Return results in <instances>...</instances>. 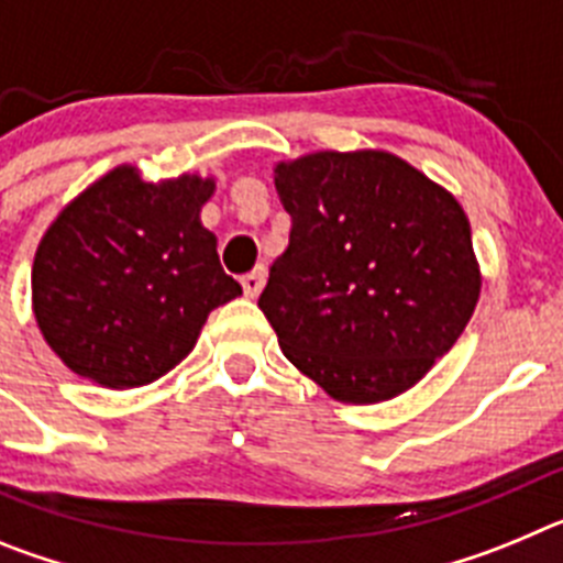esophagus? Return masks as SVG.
Wrapping results in <instances>:
<instances>
[{
  "mask_svg": "<svg viewBox=\"0 0 563 563\" xmlns=\"http://www.w3.org/2000/svg\"><path fill=\"white\" fill-rule=\"evenodd\" d=\"M262 287H265V267H253L247 276H242V290L247 298H256Z\"/></svg>",
  "mask_w": 563,
  "mask_h": 563,
  "instance_id": "esophagus-1",
  "label": "esophagus"
}]
</instances>
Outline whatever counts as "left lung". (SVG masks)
Listing matches in <instances>:
<instances>
[{"mask_svg": "<svg viewBox=\"0 0 563 563\" xmlns=\"http://www.w3.org/2000/svg\"><path fill=\"white\" fill-rule=\"evenodd\" d=\"M290 242L258 296L296 369L343 402L411 389L479 298L465 211L386 152H318L276 166Z\"/></svg>", "mask_w": 563, "mask_h": 563, "instance_id": "obj_1", "label": "left lung"}]
</instances>
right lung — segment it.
<instances>
[{
    "label": "right lung",
    "mask_w": 563,
    "mask_h": 563,
    "mask_svg": "<svg viewBox=\"0 0 563 563\" xmlns=\"http://www.w3.org/2000/svg\"><path fill=\"white\" fill-rule=\"evenodd\" d=\"M213 183H143L121 166L69 202L33 262V310L76 375L132 389L174 369L208 312L242 292L200 225Z\"/></svg>",
    "instance_id": "add662e5"
}]
</instances>
